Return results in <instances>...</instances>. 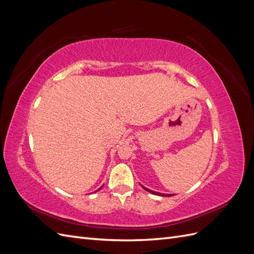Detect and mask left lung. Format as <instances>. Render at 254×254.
I'll use <instances>...</instances> for the list:
<instances>
[{
    "label": "left lung",
    "mask_w": 254,
    "mask_h": 254,
    "mask_svg": "<svg viewBox=\"0 0 254 254\" xmlns=\"http://www.w3.org/2000/svg\"><path fill=\"white\" fill-rule=\"evenodd\" d=\"M142 188L145 190H147V191H149V193H151V194H156V195H159V196H172V195H166V194H161V193H158V191H153V190H148L147 188H145V187H143L142 186Z\"/></svg>",
    "instance_id": "1"
}]
</instances>
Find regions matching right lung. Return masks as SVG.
I'll return each mask as SVG.
<instances>
[{"label":"right lung","instance_id":"add662e5","mask_svg":"<svg viewBox=\"0 0 254 254\" xmlns=\"http://www.w3.org/2000/svg\"><path fill=\"white\" fill-rule=\"evenodd\" d=\"M101 189H102V188H101ZM101 189H98V190H101ZM97 190H96V191H97Z\"/></svg>","mask_w":254,"mask_h":254}]
</instances>
